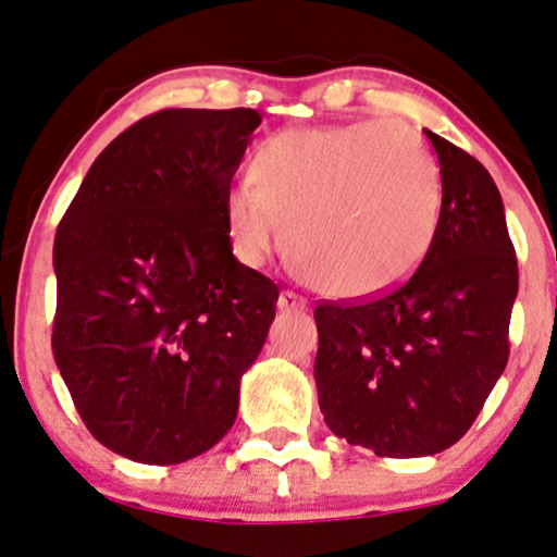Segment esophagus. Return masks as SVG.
Listing matches in <instances>:
<instances>
[{
	"instance_id": "34e87169",
	"label": "esophagus",
	"mask_w": 557,
	"mask_h": 557,
	"mask_svg": "<svg viewBox=\"0 0 557 557\" xmlns=\"http://www.w3.org/2000/svg\"><path fill=\"white\" fill-rule=\"evenodd\" d=\"M277 308L280 311H306L308 300L293 290H283L277 298Z\"/></svg>"
}]
</instances>
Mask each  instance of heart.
I'll list each match as a JSON object with an SVG mask.
<instances>
[{
	"instance_id": "obj_1",
	"label": "heart",
	"mask_w": 557,
	"mask_h": 557,
	"mask_svg": "<svg viewBox=\"0 0 557 557\" xmlns=\"http://www.w3.org/2000/svg\"><path fill=\"white\" fill-rule=\"evenodd\" d=\"M440 166L406 125L283 131L259 146L251 180L231 185L234 255L262 267L290 236L302 274L368 298L417 270L440 221Z\"/></svg>"
}]
</instances>
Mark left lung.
Masks as SVG:
<instances>
[{"mask_svg": "<svg viewBox=\"0 0 557 557\" xmlns=\"http://www.w3.org/2000/svg\"><path fill=\"white\" fill-rule=\"evenodd\" d=\"M442 208L419 270L370 300L315 308L313 377L331 432L380 457L453 447L509 360L519 270L488 169L432 131Z\"/></svg>", "mask_w": 557, "mask_h": 557, "instance_id": "1", "label": "left lung"}]
</instances>
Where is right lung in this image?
<instances>
[{"label": "right lung", "mask_w": 557, "mask_h": 557, "mask_svg": "<svg viewBox=\"0 0 557 557\" xmlns=\"http://www.w3.org/2000/svg\"><path fill=\"white\" fill-rule=\"evenodd\" d=\"M262 115L159 110L89 166L53 242V360L100 445L149 466L208 453L280 290L231 249L226 195Z\"/></svg>", "instance_id": "right-lung-1"}]
</instances>
